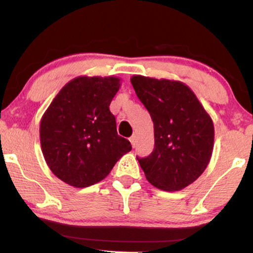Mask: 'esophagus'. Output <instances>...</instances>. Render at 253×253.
Instances as JSON below:
<instances>
[{
  "label": "esophagus",
  "instance_id": "obj_1",
  "mask_svg": "<svg viewBox=\"0 0 253 253\" xmlns=\"http://www.w3.org/2000/svg\"><path fill=\"white\" fill-rule=\"evenodd\" d=\"M129 142H130V144H131V146H135V143H136V136H135V135H133V136H130V138H129Z\"/></svg>",
  "mask_w": 253,
  "mask_h": 253
}]
</instances>
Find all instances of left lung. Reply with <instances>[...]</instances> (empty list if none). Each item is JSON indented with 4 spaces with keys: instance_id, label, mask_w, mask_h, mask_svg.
<instances>
[{
    "instance_id": "8db88e82",
    "label": "left lung",
    "mask_w": 253,
    "mask_h": 253,
    "mask_svg": "<svg viewBox=\"0 0 253 253\" xmlns=\"http://www.w3.org/2000/svg\"><path fill=\"white\" fill-rule=\"evenodd\" d=\"M139 101L153 122L154 149L137 158L146 179L163 191H180L195 182L210 163L214 128L210 115L186 84L134 75Z\"/></svg>"
}]
</instances>
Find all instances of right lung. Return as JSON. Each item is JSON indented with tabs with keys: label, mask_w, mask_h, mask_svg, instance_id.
<instances>
[{
	"label": "right lung",
	"mask_w": 253,
	"mask_h": 253,
	"mask_svg": "<svg viewBox=\"0 0 253 253\" xmlns=\"http://www.w3.org/2000/svg\"><path fill=\"white\" fill-rule=\"evenodd\" d=\"M116 76H79L68 82L41 119V148L53 174L74 187L101 182L124 154L128 139L117 134L109 110L120 88Z\"/></svg>",
	"instance_id": "obj_1"
}]
</instances>
